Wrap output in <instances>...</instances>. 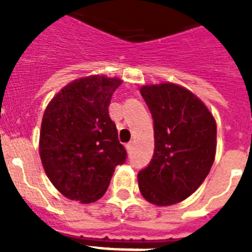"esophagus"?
I'll list each match as a JSON object with an SVG mask.
<instances>
[{
  "instance_id": "1",
  "label": "esophagus",
  "mask_w": 252,
  "mask_h": 252,
  "mask_svg": "<svg viewBox=\"0 0 252 252\" xmlns=\"http://www.w3.org/2000/svg\"><path fill=\"white\" fill-rule=\"evenodd\" d=\"M132 148H133V144H132V142H129V144H126V149L128 153H130V152H132Z\"/></svg>"
}]
</instances>
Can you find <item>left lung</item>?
<instances>
[{
    "label": "left lung",
    "mask_w": 252,
    "mask_h": 252,
    "mask_svg": "<svg viewBox=\"0 0 252 252\" xmlns=\"http://www.w3.org/2000/svg\"><path fill=\"white\" fill-rule=\"evenodd\" d=\"M140 93L153 116L154 156L138 172V188L154 205H174L189 197L211 171L216 120L203 100L180 85H144Z\"/></svg>",
    "instance_id": "8db88e82"
}]
</instances>
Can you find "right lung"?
Here are the masks:
<instances>
[{
	"mask_svg": "<svg viewBox=\"0 0 252 252\" xmlns=\"http://www.w3.org/2000/svg\"><path fill=\"white\" fill-rule=\"evenodd\" d=\"M93 74L57 93L41 120L39 154L51 183L65 197L90 204L106 193L115 167L126 161L108 106L122 85Z\"/></svg>",
	"mask_w": 252,
	"mask_h": 252,
	"instance_id": "add662e5",
	"label": "right lung"
}]
</instances>
